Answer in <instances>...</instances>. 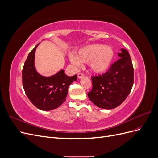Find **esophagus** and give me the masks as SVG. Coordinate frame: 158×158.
I'll return each instance as SVG.
<instances>
[{
    "mask_svg": "<svg viewBox=\"0 0 158 158\" xmlns=\"http://www.w3.org/2000/svg\"><path fill=\"white\" fill-rule=\"evenodd\" d=\"M84 74L83 73H80L78 74V78H82L84 77Z\"/></svg>",
    "mask_w": 158,
    "mask_h": 158,
    "instance_id": "obj_1",
    "label": "esophagus"
}]
</instances>
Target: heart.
Masks as SVG:
<instances>
[{"mask_svg": "<svg viewBox=\"0 0 158 158\" xmlns=\"http://www.w3.org/2000/svg\"><path fill=\"white\" fill-rule=\"evenodd\" d=\"M113 55V50L109 46L94 44L81 48L76 56H70V61L77 66H80V63H89L91 70L95 73L102 74L109 68Z\"/></svg>", "mask_w": 158, "mask_h": 158, "instance_id": "heart-1", "label": "heart"}]
</instances>
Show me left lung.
<instances>
[{
    "label": "left lung",
    "instance_id": "obj_1",
    "mask_svg": "<svg viewBox=\"0 0 158 158\" xmlns=\"http://www.w3.org/2000/svg\"><path fill=\"white\" fill-rule=\"evenodd\" d=\"M118 56L106 73L92 76V89L88 96L99 108L111 109L118 107L132 89L134 69L130 55L122 49Z\"/></svg>",
    "mask_w": 158,
    "mask_h": 158
}]
</instances>
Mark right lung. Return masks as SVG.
I'll list each match as a JSON object with an SVG mask.
<instances>
[{
	"label": "right lung",
	"mask_w": 158,
	"mask_h": 158,
	"mask_svg": "<svg viewBox=\"0 0 158 158\" xmlns=\"http://www.w3.org/2000/svg\"><path fill=\"white\" fill-rule=\"evenodd\" d=\"M38 45L28 55L23 65V88L27 98L37 108L49 111L59 107L65 101L69 86L77 80V76H66L63 70L51 77L38 74L34 66L35 52Z\"/></svg>",
	"instance_id": "obj_1"
}]
</instances>
